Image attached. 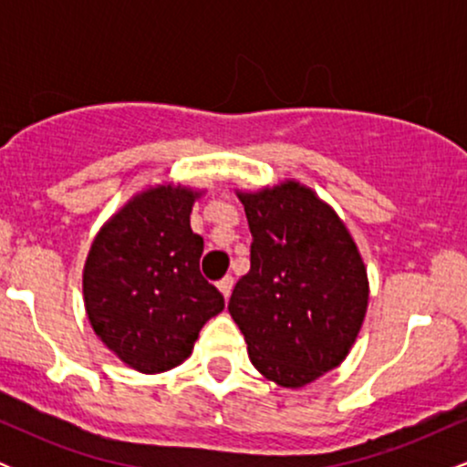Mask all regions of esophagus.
<instances>
[{
    "instance_id": "esophagus-1",
    "label": "esophagus",
    "mask_w": 467,
    "mask_h": 467,
    "mask_svg": "<svg viewBox=\"0 0 467 467\" xmlns=\"http://www.w3.org/2000/svg\"><path fill=\"white\" fill-rule=\"evenodd\" d=\"M233 285H234V278L230 276V275H226L222 278V281L217 283V287H219V292L223 294V298H226L228 301V296H230V292H233Z\"/></svg>"
}]
</instances>
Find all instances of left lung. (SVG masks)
I'll return each instance as SVG.
<instances>
[{
  "mask_svg": "<svg viewBox=\"0 0 467 467\" xmlns=\"http://www.w3.org/2000/svg\"><path fill=\"white\" fill-rule=\"evenodd\" d=\"M237 195L252 233L250 272L228 312L256 371L301 389L345 360L360 334L367 267L345 222L301 182Z\"/></svg>",
  "mask_w": 467,
  "mask_h": 467,
  "instance_id": "obj_1",
  "label": "left lung"
}]
</instances>
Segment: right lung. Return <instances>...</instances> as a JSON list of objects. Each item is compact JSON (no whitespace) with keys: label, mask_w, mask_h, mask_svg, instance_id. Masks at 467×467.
<instances>
[{"label":"right lung","mask_w":467,"mask_h":467,"mask_svg":"<svg viewBox=\"0 0 467 467\" xmlns=\"http://www.w3.org/2000/svg\"><path fill=\"white\" fill-rule=\"evenodd\" d=\"M202 191L158 184L133 195L99 230L83 267L94 334L140 373H162L191 356L223 296L200 272L203 239L191 230Z\"/></svg>","instance_id":"1"}]
</instances>
